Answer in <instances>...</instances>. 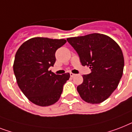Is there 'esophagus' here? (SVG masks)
Instances as JSON below:
<instances>
[{
  "label": "esophagus",
  "instance_id": "esophagus-1",
  "mask_svg": "<svg viewBox=\"0 0 132 132\" xmlns=\"http://www.w3.org/2000/svg\"><path fill=\"white\" fill-rule=\"evenodd\" d=\"M70 77H74L75 76V75L73 73H72V72H70Z\"/></svg>",
  "mask_w": 132,
  "mask_h": 132
}]
</instances>
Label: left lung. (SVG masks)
<instances>
[{
	"label": "left lung",
	"instance_id": "left-lung-1",
	"mask_svg": "<svg viewBox=\"0 0 132 132\" xmlns=\"http://www.w3.org/2000/svg\"><path fill=\"white\" fill-rule=\"evenodd\" d=\"M75 49L83 66L92 72L83 75V82L77 86L82 99L90 104H99L117 89L123 75L124 57L119 45L102 34L94 33L67 38Z\"/></svg>",
	"mask_w": 132,
	"mask_h": 132
}]
</instances>
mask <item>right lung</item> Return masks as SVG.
<instances>
[{
    "mask_svg": "<svg viewBox=\"0 0 132 132\" xmlns=\"http://www.w3.org/2000/svg\"><path fill=\"white\" fill-rule=\"evenodd\" d=\"M65 39L35 37L24 42L16 52L13 71L18 86L35 104L47 106L58 101L69 73L58 75L49 70L55 53Z\"/></svg>",
    "mask_w": 132,
    "mask_h": 132,
    "instance_id": "add662e5",
    "label": "right lung"
}]
</instances>
